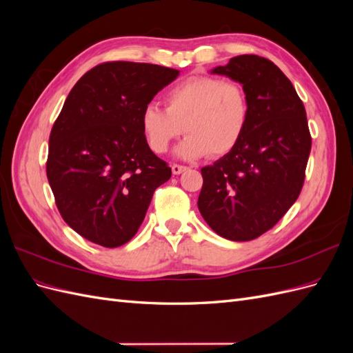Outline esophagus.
I'll use <instances>...</instances> for the list:
<instances>
[{"label":"esophagus","instance_id":"34e87169","mask_svg":"<svg viewBox=\"0 0 353 353\" xmlns=\"http://www.w3.org/2000/svg\"><path fill=\"white\" fill-rule=\"evenodd\" d=\"M188 168L187 166H183V165H176V163H174L172 165V174L174 175H179V174H183L184 170H187Z\"/></svg>","mask_w":353,"mask_h":353}]
</instances>
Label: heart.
Here are the masks:
<instances>
[{
	"instance_id": "heart-1",
	"label": "heart",
	"mask_w": 353,
	"mask_h": 353,
	"mask_svg": "<svg viewBox=\"0 0 353 353\" xmlns=\"http://www.w3.org/2000/svg\"><path fill=\"white\" fill-rule=\"evenodd\" d=\"M165 108L147 104L140 123L152 150L163 154L184 132L176 156L199 159L222 157L232 152L249 123L248 92L239 82L216 77H191L165 94Z\"/></svg>"
}]
</instances>
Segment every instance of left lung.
Here are the masks:
<instances>
[{
    "instance_id": "obj_1",
    "label": "left lung",
    "mask_w": 353,
    "mask_h": 353,
    "mask_svg": "<svg viewBox=\"0 0 353 353\" xmlns=\"http://www.w3.org/2000/svg\"><path fill=\"white\" fill-rule=\"evenodd\" d=\"M212 73L243 85L250 116L237 147L201 168L197 206L221 237L249 241L271 230L301 194L312 138L302 100L271 60L243 54Z\"/></svg>"
}]
</instances>
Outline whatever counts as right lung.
<instances>
[{
  "instance_id": "right-lung-1",
  "label": "right lung",
  "mask_w": 353,
  "mask_h": 353,
  "mask_svg": "<svg viewBox=\"0 0 353 353\" xmlns=\"http://www.w3.org/2000/svg\"><path fill=\"white\" fill-rule=\"evenodd\" d=\"M178 73L108 61L69 92L50 134L47 178L61 218L83 239L109 249L130 241L172 175L148 147L140 116Z\"/></svg>"
}]
</instances>
